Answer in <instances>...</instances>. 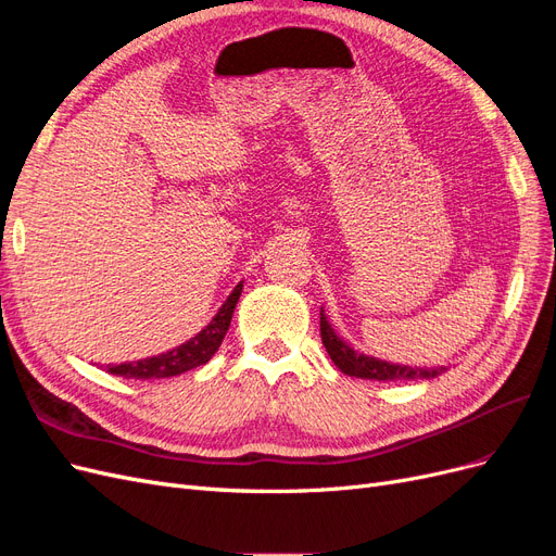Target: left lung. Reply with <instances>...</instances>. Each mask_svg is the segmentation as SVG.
Returning a JSON list of instances; mask_svg holds the SVG:
<instances>
[{"instance_id": "8db88e82", "label": "left lung", "mask_w": 556, "mask_h": 556, "mask_svg": "<svg viewBox=\"0 0 556 556\" xmlns=\"http://www.w3.org/2000/svg\"><path fill=\"white\" fill-rule=\"evenodd\" d=\"M319 336H323V343L329 352L331 362L336 364L341 374L345 376H355L364 380H431L435 376H441L445 368H413V366H399V364H387L374 357L357 355L355 350L348 348L339 336L333 333L329 327L325 311H319Z\"/></svg>"}]
</instances>
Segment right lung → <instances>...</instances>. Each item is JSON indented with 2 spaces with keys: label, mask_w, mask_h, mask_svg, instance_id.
<instances>
[{
  "label": "right lung",
  "mask_w": 556,
  "mask_h": 556,
  "mask_svg": "<svg viewBox=\"0 0 556 556\" xmlns=\"http://www.w3.org/2000/svg\"><path fill=\"white\" fill-rule=\"evenodd\" d=\"M241 290H243V282H239L237 288H233V292L227 296L223 308L217 311V315L211 319V323L188 343H182L172 352H164V355L150 357V359H143V362L109 366V374L123 376V378H134V380L172 378V376H180L185 371H190V368L206 364L215 355L217 348L223 345V339H225V333L229 329L231 315H233V308H237Z\"/></svg>",
  "instance_id": "obj_1"
}]
</instances>
